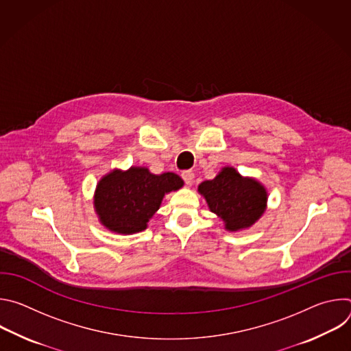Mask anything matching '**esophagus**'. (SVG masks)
<instances>
[{
    "mask_svg": "<svg viewBox=\"0 0 351 351\" xmlns=\"http://www.w3.org/2000/svg\"><path fill=\"white\" fill-rule=\"evenodd\" d=\"M182 178L187 186H191L193 180H194V173L191 171H184V172H182Z\"/></svg>",
    "mask_w": 351,
    "mask_h": 351,
    "instance_id": "esophagus-1",
    "label": "esophagus"
}]
</instances>
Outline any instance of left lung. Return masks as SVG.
<instances>
[{"instance_id": "obj_1", "label": "left lung", "mask_w": 351, "mask_h": 351, "mask_svg": "<svg viewBox=\"0 0 351 351\" xmlns=\"http://www.w3.org/2000/svg\"><path fill=\"white\" fill-rule=\"evenodd\" d=\"M198 193L228 232L252 228L268 206L265 186L256 178L240 175L233 167H223L213 180L199 183Z\"/></svg>"}]
</instances>
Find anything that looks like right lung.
I'll list each match as a JSON object with an SVG mask.
<instances>
[{
	"instance_id": "obj_1",
	"label": "right lung",
	"mask_w": 351,
	"mask_h": 351,
	"mask_svg": "<svg viewBox=\"0 0 351 351\" xmlns=\"http://www.w3.org/2000/svg\"><path fill=\"white\" fill-rule=\"evenodd\" d=\"M184 182L173 172L152 173L147 167L112 169L98 180L93 195L97 218L118 234H134L148 226L165 194L182 189Z\"/></svg>"
}]
</instances>
